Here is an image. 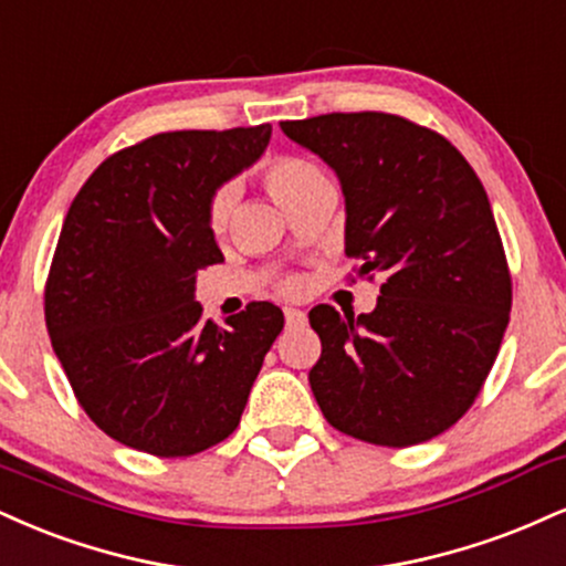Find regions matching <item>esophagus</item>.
<instances>
[{
    "mask_svg": "<svg viewBox=\"0 0 566 566\" xmlns=\"http://www.w3.org/2000/svg\"><path fill=\"white\" fill-rule=\"evenodd\" d=\"M284 322L287 326H303L305 324V313L297 308H284Z\"/></svg>",
    "mask_w": 566,
    "mask_h": 566,
    "instance_id": "34e87169",
    "label": "esophagus"
}]
</instances>
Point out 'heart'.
I'll list each match as a JSON object with an SVG mask.
<instances>
[{"mask_svg":"<svg viewBox=\"0 0 566 566\" xmlns=\"http://www.w3.org/2000/svg\"><path fill=\"white\" fill-rule=\"evenodd\" d=\"M263 184L279 206L287 210V213H292V210L303 206L308 197L316 195L318 189L326 187L329 179H326V176L308 160L274 158L269 166H265ZM231 210H234V189L227 187L221 189V192H216L208 206V227L216 237H221L223 231H227ZM301 287H303L301 279H287V282L282 284V290L290 292V295L301 292Z\"/></svg>","mask_w":566,"mask_h":566,"instance_id":"obj_1","label":"heart"}]
</instances>
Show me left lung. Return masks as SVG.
Instances as JSON below:
<instances>
[{"mask_svg":"<svg viewBox=\"0 0 566 566\" xmlns=\"http://www.w3.org/2000/svg\"><path fill=\"white\" fill-rule=\"evenodd\" d=\"M337 174L345 253L382 279L371 313H308V374L339 432L406 448L453 427L485 382L512 311V276L485 187L446 136L390 113L284 120Z\"/></svg>","mask_w":566,"mask_h":566,"instance_id":"obj_1","label":"left lung"}]
</instances>
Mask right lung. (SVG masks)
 Instances as JSON below:
<instances>
[{"instance_id":"obj_1","label":"right lung","mask_w":566,"mask_h":566,"mask_svg":"<svg viewBox=\"0 0 566 566\" xmlns=\"http://www.w3.org/2000/svg\"><path fill=\"white\" fill-rule=\"evenodd\" d=\"M269 139L271 124L155 134L111 155L71 202L44 290L46 332L88 419L128 448L195 455L240 424L284 313L250 303L218 326L195 284L223 261L210 200Z\"/></svg>"}]
</instances>
